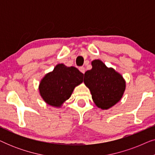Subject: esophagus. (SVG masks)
Instances as JSON below:
<instances>
[{
	"instance_id": "34e87169",
	"label": "esophagus",
	"mask_w": 155,
	"mask_h": 155,
	"mask_svg": "<svg viewBox=\"0 0 155 155\" xmlns=\"http://www.w3.org/2000/svg\"><path fill=\"white\" fill-rule=\"evenodd\" d=\"M79 70H80V71L82 73H84V72H85V68H84V67H80L79 68Z\"/></svg>"
}]
</instances>
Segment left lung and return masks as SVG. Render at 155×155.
Masks as SVG:
<instances>
[{
    "mask_svg": "<svg viewBox=\"0 0 155 155\" xmlns=\"http://www.w3.org/2000/svg\"><path fill=\"white\" fill-rule=\"evenodd\" d=\"M92 69L84 73V83L89 88L95 105L109 109L121 100L126 90V80L113 68H108L101 60L92 61Z\"/></svg>",
    "mask_w": 155,
    "mask_h": 155,
    "instance_id": "8db88e82",
    "label": "left lung"
}]
</instances>
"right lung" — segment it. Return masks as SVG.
Wrapping results in <instances>:
<instances>
[{
  "label": "right lung",
  "instance_id": "obj_1",
  "mask_svg": "<svg viewBox=\"0 0 155 155\" xmlns=\"http://www.w3.org/2000/svg\"><path fill=\"white\" fill-rule=\"evenodd\" d=\"M83 75L75 67L59 63L40 81V96L48 105L61 108L71 97L74 89L82 83Z\"/></svg>",
  "mask_w": 155,
  "mask_h": 155
}]
</instances>
